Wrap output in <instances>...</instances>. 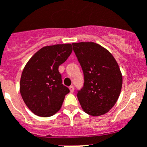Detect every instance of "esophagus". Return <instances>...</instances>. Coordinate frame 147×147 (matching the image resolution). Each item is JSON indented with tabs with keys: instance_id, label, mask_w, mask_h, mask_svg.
<instances>
[{
	"instance_id": "34e87169",
	"label": "esophagus",
	"mask_w": 147,
	"mask_h": 147,
	"mask_svg": "<svg viewBox=\"0 0 147 147\" xmlns=\"http://www.w3.org/2000/svg\"><path fill=\"white\" fill-rule=\"evenodd\" d=\"M69 89L71 91V92H74V87L73 86H71L69 87Z\"/></svg>"
}]
</instances>
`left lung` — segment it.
Masks as SVG:
<instances>
[{
    "instance_id": "1",
    "label": "left lung",
    "mask_w": 147,
    "mask_h": 147,
    "mask_svg": "<svg viewBox=\"0 0 147 147\" xmlns=\"http://www.w3.org/2000/svg\"><path fill=\"white\" fill-rule=\"evenodd\" d=\"M72 45L84 74V86L77 93L82 110L90 116L105 114L114 106L122 89L118 63L107 49L96 43Z\"/></svg>"
}]
</instances>
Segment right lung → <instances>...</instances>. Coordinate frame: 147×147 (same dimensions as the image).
I'll use <instances>...</instances> for the list:
<instances>
[{"label": "right lung", "instance_id": "add662e5", "mask_svg": "<svg viewBox=\"0 0 147 147\" xmlns=\"http://www.w3.org/2000/svg\"><path fill=\"white\" fill-rule=\"evenodd\" d=\"M72 44L47 46L29 59L22 73L20 93L33 113L49 117L61 109L70 90L62 84L59 67L67 59Z\"/></svg>", "mask_w": 147, "mask_h": 147}]
</instances>
